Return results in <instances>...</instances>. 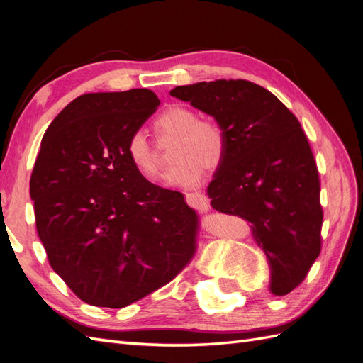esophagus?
Listing matches in <instances>:
<instances>
[{
  "label": "esophagus",
  "instance_id": "esophagus-1",
  "mask_svg": "<svg viewBox=\"0 0 363 363\" xmlns=\"http://www.w3.org/2000/svg\"><path fill=\"white\" fill-rule=\"evenodd\" d=\"M186 201L190 207H194L196 211H207L211 207L209 198L204 196L203 194H186Z\"/></svg>",
  "mask_w": 363,
  "mask_h": 363
}]
</instances>
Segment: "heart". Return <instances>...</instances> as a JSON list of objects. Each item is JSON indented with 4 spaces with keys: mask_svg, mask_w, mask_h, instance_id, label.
Segmentation results:
<instances>
[{
    "mask_svg": "<svg viewBox=\"0 0 363 363\" xmlns=\"http://www.w3.org/2000/svg\"><path fill=\"white\" fill-rule=\"evenodd\" d=\"M157 133L176 137L173 143V167L165 174L172 187H194L206 169H217L226 157L228 137L218 121L199 120L195 111L172 106L154 120ZM128 159L138 173L154 177L159 162L151 145L142 133H134L126 143Z\"/></svg>",
    "mask_w": 363,
    "mask_h": 363,
    "instance_id": "heart-1",
    "label": "heart"
}]
</instances>
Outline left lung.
<instances>
[{
	"label": "left lung",
	"instance_id": "1",
	"mask_svg": "<svg viewBox=\"0 0 363 363\" xmlns=\"http://www.w3.org/2000/svg\"><path fill=\"white\" fill-rule=\"evenodd\" d=\"M169 95L225 129L226 157L207 196L215 211L251 223L267 256L269 291L287 295L321 250L320 177L298 118L272 91L243 79L177 86Z\"/></svg>",
	"mask_w": 363,
	"mask_h": 363
}]
</instances>
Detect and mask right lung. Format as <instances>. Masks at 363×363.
I'll return each mask as SVG.
<instances>
[{"instance_id":"right-lung-1","label":"right lung","mask_w":363,"mask_h":363,"mask_svg":"<svg viewBox=\"0 0 363 363\" xmlns=\"http://www.w3.org/2000/svg\"><path fill=\"white\" fill-rule=\"evenodd\" d=\"M159 104L148 89L81 95L42 138L29 181L37 234L51 268L87 304H133L195 254V211L126 154Z\"/></svg>"}]
</instances>
